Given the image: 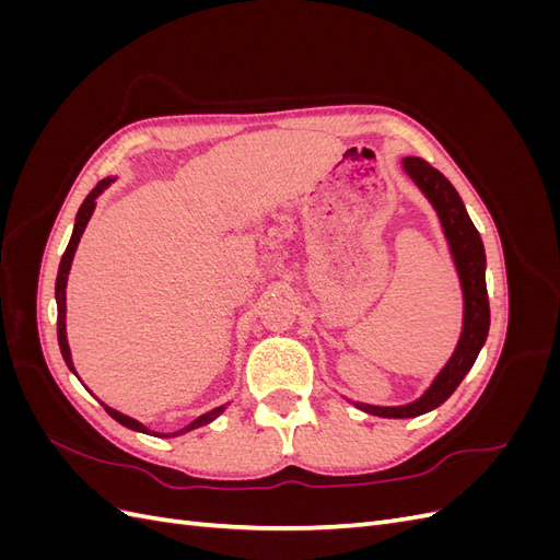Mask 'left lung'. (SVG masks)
Listing matches in <instances>:
<instances>
[{"instance_id": "left-lung-1", "label": "left lung", "mask_w": 560, "mask_h": 560, "mask_svg": "<svg viewBox=\"0 0 560 560\" xmlns=\"http://www.w3.org/2000/svg\"><path fill=\"white\" fill-rule=\"evenodd\" d=\"M401 167L418 186L420 194L430 200L439 222H442L451 259L463 287V331L460 338H457L451 360L416 401L401 406H374L352 401L360 411L381 418H416L442 406L455 393V387L463 383L474 362H477L490 327V306L486 292V249L477 226L471 224L465 210L463 198L457 196L453 184L428 161L406 156L401 159Z\"/></svg>"}]
</instances>
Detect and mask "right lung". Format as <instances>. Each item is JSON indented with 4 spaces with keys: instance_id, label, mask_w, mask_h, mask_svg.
Masks as SVG:
<instances>
[{
    "instance_id": "1",
    "label": "right lung",
    "mask_w": 560,
    "mask_h": 560,
    "mask_svg": "<svg viewBox=\"0 0 560 560\" xmlns=\"http://www.w3.org/2000/svg\"><path fill=\"white\" fill-rule=\"evenodd\" d=\"M116 177H105V179H100L97 182V186L95 189L86 196V200L81 202V208H79V212H77V222H74V231H72V238H70V245H67V249H65V254H62V259H60V266H58V278H56V303H58V346H60V352H62V360H65V364L70 366V371L72 374L77 376V369H74V362H72V352H70V343H67V322H65V313H67V306H65V290H67V276H70V268H72V259H74V252H77V247H79V241H81V235H83V231H86V226H89V222H91V214H93V210H95V198L103 194L107 186L114 182ZM79 378V376H77ZM103 404V401H100ZM105 406V411L116 420V422H121L124 428H128V430H135V432H142V434H151L140 420H135V418H130V416H126V413H121V411H116V409H112V406H107V404H103ZM226 406L229 404H222V406H217V409H212V411H208V413H202V416H198L194 422H189V425L186 428H182V430H177V432H173V434H165V436H179V434H184V432H191V430H196V428H202V425H208V422H212L217 416H222L224 411H226ZM156 436H159V432H154Z\"/></svg>"
}]
</instances>
